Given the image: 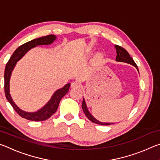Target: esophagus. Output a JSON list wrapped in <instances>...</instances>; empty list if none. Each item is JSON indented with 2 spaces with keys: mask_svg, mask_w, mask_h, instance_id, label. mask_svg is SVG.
<instances>
[{
  "mask_svg": "<svg viewBox=\"0 0 160 160\" xmlns=\"http://www.w3.org/2000/svg\"><path fill=\"white\" fill-rule=\"evenodd\" d=\"M71 88H80V82L78 81H73L71 82Z\"/></svg>",
  "mask_w": 160,
  "mask_h": 160,
  "instance_id": "34e87169",
  "label": "esophagus"
}]
</instances>
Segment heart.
<instances>
[{
  "label": "heart",
  "instance_id": "obj_1",
  "mask_svg": "<svg viewBox=\"0 0 160 160\" xmlns=\"http://www.w3.org/2000/svg\"><path fill=\"white\" fill-rule=\"evenodd\" d=\"M102 58H103L102 54L101 53H97L95 55V56H94V60L97 62H99L102 60Z\"/></svg>",
  "mask_w": 160,
  "mask_h": 160
}]
</instances>
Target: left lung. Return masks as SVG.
I'll return each mask as SVG.
<instances>
[{
    "label": "left lung",
    "mask_w": 160,
    "mask_h": 160,
    "mask_svg": "<svg viewBox=\"0 0 160 160\" xmlns=\"http://www.w3.org/2000/svg\"><path fill=\"white\" fill-rule=\"evenodd\" d=\"M114 48H116V61L117 62H123V63H126L128 64H131L132 66H133L135 67V68L137 69L138 71L139 72V70L138 68L137 65L135 64V61H133V59L132 58V57L130 56V54L128 53V51H127L126 49H124L123 48H122L120 46L118 45H115ZM82 108L84 113H85V116L88 117L89 120H90L92 122L99 124V125H102V126H109V125H112V124H113L114 123H105V122H101L96 119L94 116L91 114L90 112H89V110L88 109V107H87L86 102L85 98L83 97V100H82Z\"/></svg>",
    "instance_id": "left-lung-1"
}]
</instances>
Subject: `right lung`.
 I'll list each match as a JSON object with an SVG mask.
<instances>
[{"label":"right lung","mask_w":160,"mask_h":160,"mask_svg":"<svg viewBox=\"0 0 160 160\" xmlns=\"http://www.w3.org/2000/svg\"><path fill=\"white\" fill-rule=\"evenodd\" d=\"M56 38L57 37L55 35L50 34L48 35V36L42 37L32 39L31 41L21 45L20 47H19L14 51V53H12L10 60L6 64V66H5L4 72V88L5 97H6L8 101L10 102V104H11V106L13 107V109H15V112L21 117L28 119V120L34 121H42L50 118L56 112V110H57L61 99L68 92L70 83L66 84L62 88L58 89V90L54 92V93L52 94L51 99L48 100L47 104L44 107H42L41 109L36 111V112H29L21 109L20 107H18V105L15 104L14 101H13L10 93V77H11L12 72L15 68L16 64H17V62L20 61L29 50L34 47H37V46L50 45L53 44L54 41L56 39Z\"/></svg>","instance_id":"1"}]
</instances>
